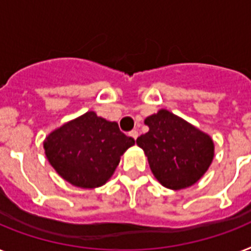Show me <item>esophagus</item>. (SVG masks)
Returning a JSON list of instances; mask_svg holds the SVG:
<instances>
[{"instance_id":"1","label":"esophagus","mask_w":251,"mask_h":251,"mask_svg":"<svg viewBox=\"0 0 251 251\" xmlns=\"http://www.w3.org/2000/svg\"><path fill=\"white\" fill-rule=\"evenodd\" d=\"M129 135L136 140V138H138V131H136V130H131V131L129 132Z\"/></svg>"}]
</instances>
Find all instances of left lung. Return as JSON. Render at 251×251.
<instances>
[{
  "instance_id": "1",
  "label": "left lung",
  "mask_w": 251,
  "mask_h": 251,
  "mask_svg": "<svg viewBox=\"0 0 251 251\" xmlns=\"http://www.w3.org/2000/svg\"><path fill=\"white\" fill-rule=\"evenodd\" d=\"M150 131L136 144L143 148L158 182L172 189L195 184L214 157L211 138L172 112L161 109L144 121Z\"/></svg>"
}]
</instances>
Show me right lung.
<instances>
[{"label":"right lung","mask_w":251,"mask_h":251,"mask_svg":"<svg viewBox=\"0 0 251 251\" xmlns=\"http://www.w3.org/2000/svg\"><path fill=\"white\" fill-rule=\"evenodd\" d=\"M134 143L117 122L86 112L54 130L44 148L49 162L63 179L81 188H95L111 178L122 153Z\"/></svg>","instance_id":"1"}]
</instances>
